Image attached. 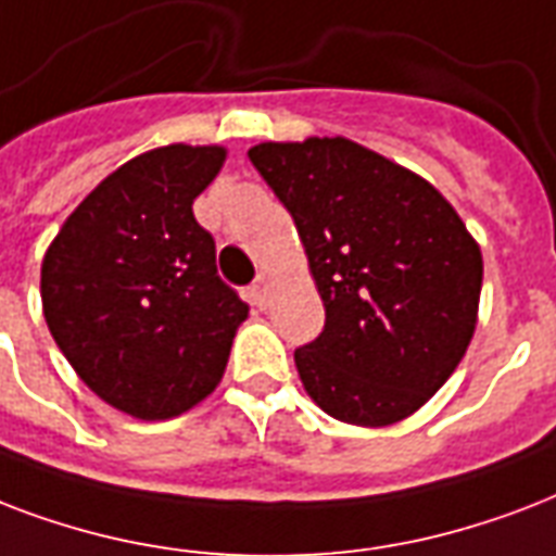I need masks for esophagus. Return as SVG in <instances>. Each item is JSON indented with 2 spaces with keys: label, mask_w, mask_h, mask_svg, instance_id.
Masks as SVG:
<instances>
[{
  "label": "esophagus",
  "mask_w": 556,
  "mask_h": 556,
  "mask_svg": "<svg viewBox=\"0 0 556 556\" xmlns=\"http://www.w3.org/2000/svg\"><path fill=\"white\" fill-rule=\"evenodd\" d=\"M249 295H252V304L266 307V301H269V278H266V275H257L255 283L249 287Z\"/></svg>",
  "instance_id": "1"
}]
</instances>
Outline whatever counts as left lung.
<instances>
[{
  "label": "left lung",
  "instance_id": "left-lung-1",
  "mask_svg": "<svg viewBox=\"0 0 556 556\" xmlns=\"http://www.w3.org/2000/svg\"><path fill=\"white\" fill-rule=\"evenodd\" d=\"M249 159L295 219L325 301L321 333L295 348L307 394L354 426L417 412L470 345L479 243L426 179L354 141H266Z\"/></svg>",
  "mask_w": 556,
  "mask_h": 556
}]
</instances>
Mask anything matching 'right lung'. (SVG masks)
<instances>
[{
  "mask_svg": "<svg viewBox=\"0 0 556 556\" xmlns=\"http://www.w3.org/2000/svg\"><path fill=\"white\" fill-rule=\"evenodd\" d=\"M223 148L167 144L130 159L42 257V313L77 377L110 406L167 420L217 389L249 304L217 275L193 217Z\"/></svg>",
  "mask_w": 556,
  "mask_h": 556,
  "instance_id": "obj_1",
  "label": "right lung"
}]
</instances>
